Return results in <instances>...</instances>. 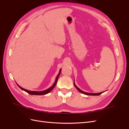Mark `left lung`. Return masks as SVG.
Wrapping results in <instances>:
<instances>
[{
    "instance_id": "obj_1",
    "label": "left lung",
    "mask_w": 129,
    "mask_h": 129,
    "mask_svg": "<svg viewBox=\"0 0 129 129\" xmlns=\"http://www.w3.org/2000/svg\"><path fill=\"white\" fill-rule=\"evenodd\" d=\"M74 85H75V87H76V88L78 90H79L80 92H81V93H84V94H85V95H92V96H97V95H101V94H102V93L103 92H99V93H89V92H84V91H83L82 90H81V89H80L79 88H78L76 85H75V83H74Z\"/></svg>"
}]
</instances>
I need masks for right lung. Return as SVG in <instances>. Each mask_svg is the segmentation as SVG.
I'll list each match as a JSON object with an SVG mask.
<instances>
[{"instance_id":"obj_1","label":"right lung","mask_w":129,"mask_h":129,"mask_svg":"<svg viewBox=\"0 0 129 129\" xmlns=\"http://www.w3.org/2000/svg\"><path fill=\"white\" fill-rule=\"evenodd\" d=\"M61 69L60 70V72H59V73H58V75L57 76V77H56V79H55V82H54V83L53 84V85H52V87H50V88H49L48 89L45 90H44V91H30V90H26L24 88H22V87H21L20 86H19V85L17 84L18 86L21 89H22V90H24L25 91L27 92V93H28L30 95H46L47 94V93H49V92L51 91L55 87V85L57 83V80H58V77H59L60 75V73H61Z\"/></svg>"}]
</instances>
